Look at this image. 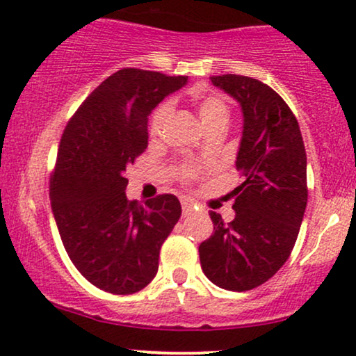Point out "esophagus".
<instances>
[{
  "label": "esophagus",
  "mask_w": 356,
  "mask_h": 356,
  "mask_svg": "<svg viewBox=\"0 0 356 356\" xmlns=\"http://www.w3.org/2000/svg\"><path fill=\"white\" fill-rule=\"evenodd\" d=\"M181 211H183V216H190V214L195 211V206L190 200H181Z\"/></svg>",
  "instance_id": "34e87169"
}]
</instances>
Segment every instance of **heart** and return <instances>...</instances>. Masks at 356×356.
<instances>
[{
	"label": "heart",
	"mask_w": 356,
	"mask_h": 356,
	"mask_svg": "<svg viewBox=\"0 0 356 356\" xmlns=\"http://www.w3.org/2000/svg\"><path fill=\"white\" fill-rule=\"evenodd\" d=\"M196 104V112H198V117L203 124L204 129H209V127L216 124H227V118H229V108H227V104L219 97L216 94H203L198 95L195 100ZM171 105L170 102L160 104L155 111L152 112L150 117V134L158 135L163 129L166 118L170 117ZM198 175V168L195 165H183L179 168V178L183 181H190Z\"/></svg>",
	"instance_id": "obj_1"
}]
</instances>
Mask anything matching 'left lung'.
<instances>
[{"mask_svg": "<svg viewBox=\"0 0 356 356\" xmlns=\"http://www.w3.org/2000/svg\"><path fill=\"white\" fill-rule=\"evenodd\" d=\"M211 82L241 104L243 140L236 168V216L209 213L214 231L200 245L204 275L218 287L244 292L285 264L307 206V155L300 127L285 100L257 79L222 74Z\"/></svg>", "mask_w": 356, "mask_h": 356, "instance_id": "1", "label": "left lung"}]
</instances>
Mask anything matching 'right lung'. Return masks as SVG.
<instances>
[{"label":"right lung","instance_id":"obj_1","mask_svg":"<svg viewBox=\"0 0 356 356\" xmlns=\"http://www.w3.org/2000/svg\"><path fill=\"white\" fill-rule=\"evenodd\" d=\"M186 76L125 67L107 77L67 122L49 198L76 269L100 291L129 296L156 275L160 249L181 216L175 195L129 201L125 171L148 147V115Z\"/></svg>","mask_w":356,"mask_h":356}]
</instances>
